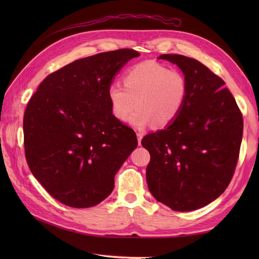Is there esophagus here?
<instances>
[{
	"mask_svg": "<svg viewBox=\"0 0 259 259\" xmlns=\"http://www.w3.org/2000/svg\"><path fill=\"white\" fill-rule=\"evenodd\" d=\"M143 134L142 133H137V139H138V145L142 144V139H143Z\"/></svg>",
	"mask_w": 259,
	"mask_h": 259,
	"instance_id": "esophagus-1",
	"label": "esophagus"
}]
</instances>
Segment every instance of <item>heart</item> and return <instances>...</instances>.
Listing matches in <instances>:
<instances>
[{"instance_id":"obj_1","label":"heart","mask_w":259,"mask_h":259,"mask_svg":"<svg viewBox=\"0 0 259 259\" xmlns=\"http://www.w3.org/2000/svg\"><path fill=\"white\" fill-rule=\"evenodd\" d=\"M188 96L186 76L158 61L147 60L128 69L124 75V85L112 83L108 89V99L112 114L120 121H126L137 128L149 124L166 126L174 122Z\"/></svg>"}]
</instances>
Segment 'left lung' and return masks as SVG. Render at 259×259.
I'll use <instances>...</instances> for the list:
<instances>
[{"instance_id":"left-lung-1","label":"left lung","mask_w":259,"mask_h":259,"mask_svg":"<svg viewBox=\"0 0 259 259\" xmlns=\"http://www.w3.org/2000/svg\"><path fill=\"white\" fill-rule=\"evenodd\" d=\"M159 59L182 70L188 96L174 122L142 140L151 156L147 185L155 200L171 209L194 210L217 199L231 182L242 142V113L225 82L200 61L178 54Z\"/></svg>"}]
</instances>
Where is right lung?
I'll list each match as a JSON object with an SVG mask.
<instances>
[{"label": "right lung", "instance_id": "add662e5", "mask_svg": "<svg viewBox=\"0 0 259 259\" xmlns=\"http://www.w3.org/2000/svg\"><path fill=\"white\" fill-rule=\"evenodd\" d=\"M139 55L122 49L77 59L46 76L30 98L23 115L26 160L62 204L85 208L104 201L137 147L135 132L112 114L108 89Z\"/></svg>", "mask_w": 259, "mask_h": 259}]
</instances>
